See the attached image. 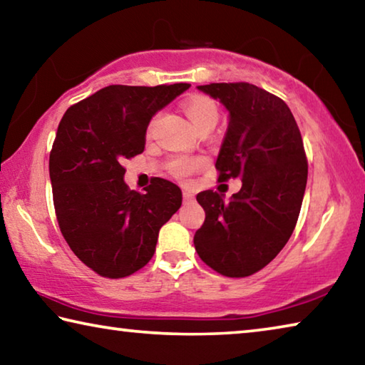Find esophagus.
Segmentation results:
<instances>
[{"mask_svg":"<svg viewBox=\"0 0 365 365\" xmlns=\"http://www.w3.org/2000/svg\"><path fill=\"white\" fill-rule=\"evenodd\" d=\"M193 200H195V195L191 193V191L183 190V201L185 202H190V201H193Z\"/></svg>","mask_w":365,"mask_h":365,"instance_id":"esophagus-1","label":"esophagus"}]
</instances>
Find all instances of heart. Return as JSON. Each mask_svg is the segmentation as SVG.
I'll return each mask as SVG.
<instances>
[{
  "label": "heart",
  "mask_w": 365,
  "mask_h": 365,
  "mask_svg": "<svg viewBox=\"0 0 365 365\" xmlns=\"http://www.w3.org/2000/svg\"><path fill=\"white\" fill-rule=\"evenodd\" d=\"M183 110L197 132L206 127H214L215 122L219 119L217 106H215V103L211 100V98H206V96L191 98V100L185 103ZM156 119H154V122H156ZM200 165H201L200 159L178 156L169 163V172L172 175L182 178V177L190 175L191 172H195Z\"/></svg>",
  "instance_id": "b5f03b06"
}]
</instances>
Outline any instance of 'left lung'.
<instances>
[{
  "label": "left lung",
  "mask_w": 365,
  "mask_h": 365,
  "mask_svg": "<svg viewBox=\"0 0 365 365\" xmlns=\"http://www.w3.org/2000/svg\"><path fill=\"white\" fill-rule=\"evenodd\" d=\"M196 88L228 113L215 168L220 182L242 178V190L228 201L212 190L197 193L206 219L195 250L219 274L248 277L279 255L294 230L307 182L302 138L287 104L256 85Z\"/></svg>",
  "instance_id": "8db88e82"
}]
</instances>
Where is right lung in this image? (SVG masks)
I'll return each instance as SVG.
<instances>
[{
	"label": "right lung",
	"instance_id": "obj_1",
	"mask_svg": "<svg viewBox=\"0 0 365 365\" xmlns=\"http://www.w3.org/2000/svg\"><path fill=\"white\" fill-rule=\"evenodd\" d=\"M188 88L109 85L59 122L49 154L54 209L73 255L96 274L122 279L145 267L160 227L182 206V190L164 178L143 195L128 190L122 163L143 153L153 117Z\"/></svg>",
	"mask_w": 365,
	"mask_h": 365
}]
</instances>
